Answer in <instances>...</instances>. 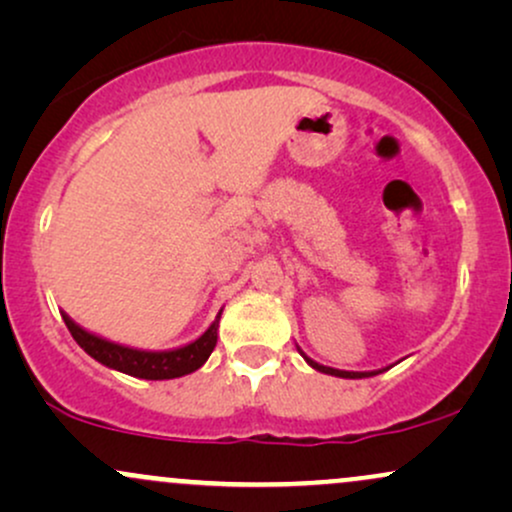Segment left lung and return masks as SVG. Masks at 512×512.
Wrapping results in <instances>:
<instances>
[{"label": "left lung", "instance_id": "8db88e82", "mask_svg": "<svg viewBox=\"0 0 512 512\" xmlns=\"http://www.w3.org/2000/svg\"><path fill=\"white\" fill-rule=\"evenodd\" d=\"M298 351H301V349H298ZM301 356L305 358V363H308L310 368L320 370V373H325V375H337V378H349V380H358V378H370V375H378V373H383V370H387V368H380V370H339V368L322 366V363H317V361H313V358H310V356H305L303 351H301Z\"/></svg>", "mask_w": 512, "mask_h": 512}]
</instances>
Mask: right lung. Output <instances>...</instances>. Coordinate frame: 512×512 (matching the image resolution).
<instances>
[{
	"label": "right lung",
	"mask_w": 512,
	"mask_h": 512,
	"mask_svg": "<svg viewBox=\"0 0 512 512\" xmlns=\"http://www.w3.org/2000/svg\"><path fill=\"white\" fill-rule=\"evenodd\" d=\"M64 325L72 332L76 344L86 351L88 356L96 358L103 366L120 370V373L132 375V378L142 380H173L182 378L187 373H195L197 368H202L207 363V358L214 351L216 339H219V320L221 310L216 315V320L207 327V332L199 334L195 342L182 344L178 349H166V351H149V349H137V346L117 344L110 339L98 337V334L84 330L81 325L62 313Z\"/></svg>",
	"instance_id": "right-lung-1"
}]
</instances>
